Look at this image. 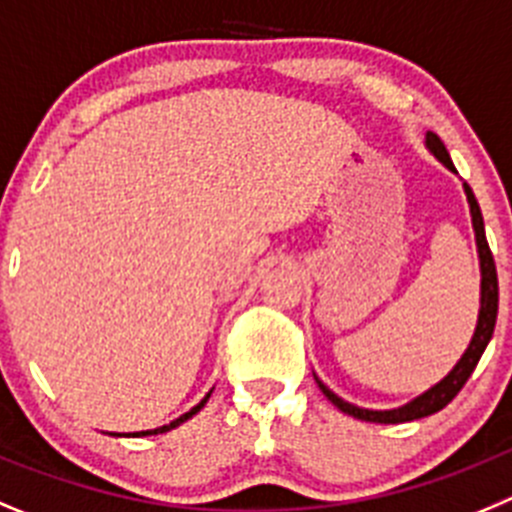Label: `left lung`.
<instances>
[{
	"label": "left lung",
	"mask_w": 512,
	"mask_h": 512,
	"mask_svg": "<svg viewBox=\"0 0 512 512\" xmlns=\"http://www.w3.org/2000/svg\"><path fill=\"white\" fill-rule=\"evenodd\" d=\"M426 150L439 160L444 168H449L451 173L454 170V163H451L449 153H446L444 142L434 135V132H426ZM464 186V196H467L469 204V216H472V229H474V245H477V260H480V311H477V326H474V334L469 339L467 349H464L462 357L457 359V365L451 367L444 377H441L436 385H431L428 390H423L421 395H416L408 403L398 405V408H385V411H375V408H359V405L349 403V400L339 398L334 390H329L324 382L316 377L319 382L321 393L331 400V403L339 408L347 416L359 418V421H370V423H405V421H416V418H426L431 413H439L444 405H449L454 400V395L464 388V382L469 380V375L474 372L477 362H480L482 352L490 344L492 331H495V319H497V270L495 260H492L490 245H487L485 237V222H482V211L477 199H474L472 188L467 183Z\"/></svg>",
	"instance_id": "1"
}]
</instances>
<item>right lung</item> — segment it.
<instances>
[{"instance_id":"obj_1","label":"right lung","mask_w":512,"mask_h":512,"mask_svg":"<svg viewBox=\"0 0 512 512\" xmlns=\"http://www.w3.org/2000/svg\"><path fill=\"white\" fill-rule=\"evenodd\" d=\"M211 393H214V390H209V393L204 395V398H201V403H196L191 408V411L188 413H183V416H178L176 421H170V423H165V426H158V428H150V431H135V434H114V436H155V434H165V431H170V428H176V426H181V423H186L188 418H193L196 416V413L201 411V408H204L206 405V400L211 398Z\"/></svg>"}]
</instances>
